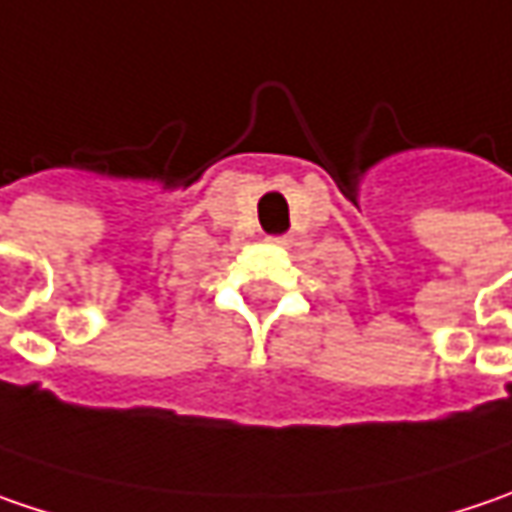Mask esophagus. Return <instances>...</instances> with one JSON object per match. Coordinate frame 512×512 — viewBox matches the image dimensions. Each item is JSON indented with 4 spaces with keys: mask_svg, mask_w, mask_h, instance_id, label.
Masks as SVG:
<instances>
[{
    "mask_svg": "<svg viewBox=\"0 0 512 512\" xmlns=\"http://www.w3.org/2000/svg\"><path fill=\"white\" fill-rule=\"evenodd\" d=\"M269 243H272V246H278V249H292V246H295V240H292L289 234H281V237H269Z\"/></svg>",
    "mask_w": 512,
    "mask_h": 512,
    "instance_id": "1",
    "label": "esophagus"
}]
</instances>
